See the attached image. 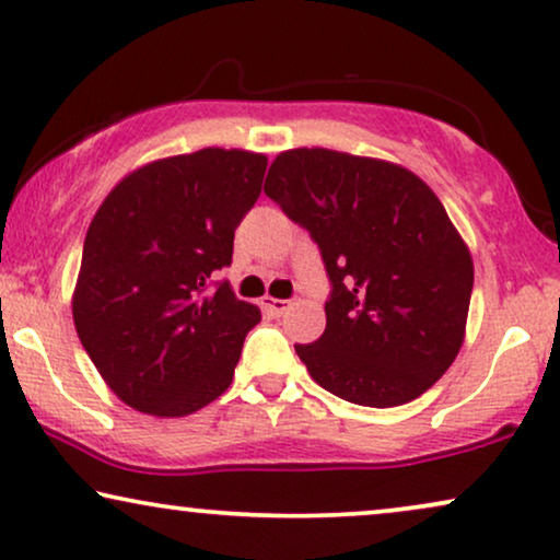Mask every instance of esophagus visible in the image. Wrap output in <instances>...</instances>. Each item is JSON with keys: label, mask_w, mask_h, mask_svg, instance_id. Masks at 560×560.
Listing matches in <instances>:
<instances>
[{"label": "esophagus", "mask_w": 560, "mask_h": 560, "mask_svg": "<svg viewBox=\"0 0 560 560\" xmlns=\"http://www.w3.org/2000/svg\"><path fill=\"white\" fill-rule=\"evenodd\" d=\"M262 308L278 318L290 308V301H282V298H262Z\"/></svg>", "instance_id": "34e87169"}]
</instances>
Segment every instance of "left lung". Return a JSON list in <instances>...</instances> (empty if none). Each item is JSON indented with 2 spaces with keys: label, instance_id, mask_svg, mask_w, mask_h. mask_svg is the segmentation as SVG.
<instances>
[{
  "label": "left lung",
  "instance_id": "1",
  "mask_svg": "<svg viewBox=\"0 0 560 560\" xmlns=\"http://www.w3.org/2000/svg\"><path fill=\"white\" fill-rule=\"evenodd\" d=\"M265 194L318 244L331 282L326 331L295 343L311 377L366 408L433 387L462 349L474 288L439 196L400 165L324 148L280 152Z\"/></svg>",
  "mask_w": 560,
  "mask_h": 560
}]
</instances>
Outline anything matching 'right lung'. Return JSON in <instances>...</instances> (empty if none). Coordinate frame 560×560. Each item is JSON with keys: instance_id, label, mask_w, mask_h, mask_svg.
<instances>
[{"instance_id": "right-lung-1", "label": "right lung", "mask_w": 560, "mask_h": 560, "mask_svg": "<svg viewBox=\"0 0 560 560\" xmlns=\"http://www.w3.org/2000/svg\"><path fill=\"white\" fill-rule=\"evenodd\" d=\"M267 158L206 148L127 175L91 221L73 293L79 339L129 408L201 410L232 385L259 308L226 280L234 232L262 190Z\"/></svg>"}]
</instances>
